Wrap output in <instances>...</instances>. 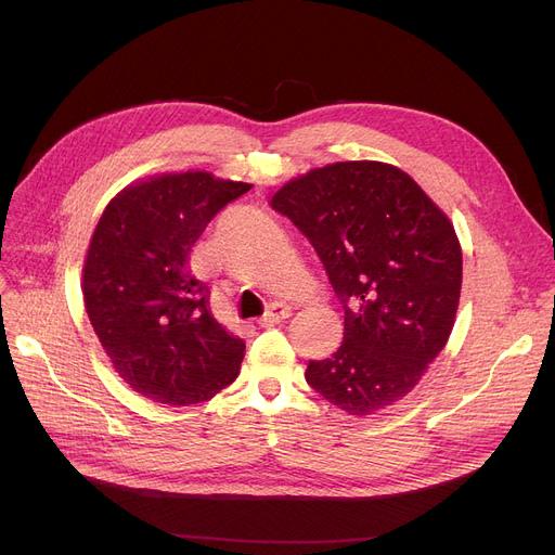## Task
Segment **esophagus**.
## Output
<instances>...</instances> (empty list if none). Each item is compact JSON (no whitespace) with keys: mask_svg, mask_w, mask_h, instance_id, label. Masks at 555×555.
Listing matches in <instances>:
<instances>
[{"mask_svg":"<svg viewBox=\"0 0 555 555\" xmlns=\"http://www.w3.org/2000/svg\"><path fill=\"white\" fill-rule=\"evenodd\" d=\"M293 314V308H289L287 304H283V301H274L270 308H268V312L262 314L260 319H258V324L260 326H276V324H281V322H285V319Z\"/></svg>","mask_w":555,"mask_h":555,"instance_id":"obj_1","label":"esophagus"}]
</instances>
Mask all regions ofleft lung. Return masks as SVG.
I'll return each mask as SVG.
<instances>
[{
    "mask_svg": "<svg viewBox=\"0 0 555 555\" xmlns=\"http://www.w3.org/2000/svg\"><path fill=\"white\" fill-rule=\"evenodd\" d=\"M322 258L344 304V341L310 362L308 385L351 416L410 393L454 328L463 256L454 224L404 170L335 162L270 199Z\"/></svg>",
    "mask_w": 555,
    "mask_h": 555,
    "instance_id": "obj_1",
    "label": "left lung"
}]
</instances>
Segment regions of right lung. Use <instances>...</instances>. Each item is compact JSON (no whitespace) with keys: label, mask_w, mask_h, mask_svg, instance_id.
Returning a JSON list of instances; mask_svg holds the SVG:
<instances>
[{"label":"right lung","mask_w":555,"mask_h":555,"mask_svg":"<svg viewBox=\"0 0 555 555\" xmlns=\"http://www.w3.org/2000/svg\"><path fill=\"white\" fill-rule=\"evenodd\" d=\"M249 189L207 170L159 172L103 209L82 262V301L112 369L143 398L189 406L238 377L245 341L209 312L189 254L209 220Z\"/></svg>","instance_id":"add662e5"}]
</instances>
